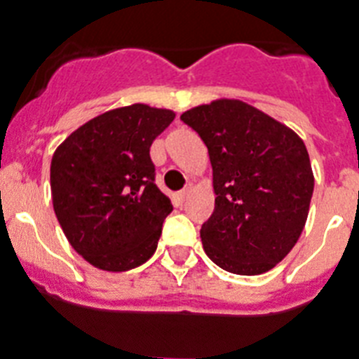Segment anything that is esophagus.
I'll return each mask as SVG.
<instances>
[{
	"label": "esophagus",
	"mask_w": 359,
	"mask_h": 359,
	"mask_svg": "<svg viewBox=\"0 0 359 359\" xmlns=\"http://www.w3.org/2000/svg\"><path fill=\"white\" fill-rule=\"evenodd\" d=\"M191 189H194V184H188L184 189H180V191H179L180 203H182V201H186V198H188V195L191 194Z\"/></svg>",
	"instance_id": "esophagus-1"
}]
</instances>
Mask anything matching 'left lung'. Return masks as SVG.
Segmentation results:
<instances>
[{
	"label": "left lung",
	"instance_id": "obj_1",
	"mask_svg": "<svg viewBox=\"0 0 359 359\" xmlns=\"http://www.w3.org/2000/svg\"><path fill=\"white\" fill-rule=\"evenodd\" d=\"M180 120L206 144L213 170L217 197L201 228L204 252L226 272H268L305 228L314 191L305 144L239 100L198 105Z\"/></svg>",
	"mask_w": 359,
	"mask_h": 359
}]
</instances>
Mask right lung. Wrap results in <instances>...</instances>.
<instances>
[{"mask_svg": "<svg viewBox=\"0 0 359 359\" xmlns=\"http://www.w3.org/2000/svg\"><path fill=\"white\" fill-rule=\"evenodd\" d=\"M173 111L135 104L78 128L50 162L54 213L71 246L93 266L126 272L155 254L173 210L155 184L153 140Z\"/></svg>", "mask_w": 359, "mask_h": 359, "instance_id": "right-lung-1", "label": "right lung"}]
</instances>
